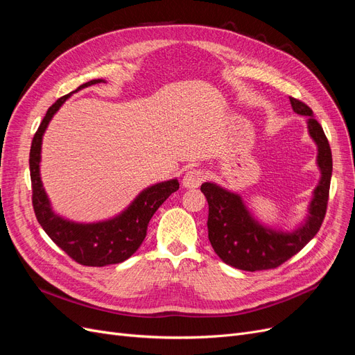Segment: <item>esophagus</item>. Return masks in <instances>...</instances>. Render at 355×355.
<instances>
[{
	"label": "esophagus",
	"mask_w": 355,
	"mask_h": 355,
	"mask_svg": "<svg viewBox=\"0 0 355 355\" xmlns=\"http://www.w3.org/2000/svg\"><path fill=\"white\" fill-rule=\"evenodd\" d=\"M202 180H204V171L200 168H192L187 171L182 184H184V187L188 189H196L202 184Z\"/></svg>",
	"instance_id": "34e87169"
}]
</instances>
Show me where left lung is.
I'll use <instances>...</instances> for the list:
<instances>
[{
    "label": "left lung",
    "mask_w": 355,
    "mask_h": 355,
    "mask_svg": "<svg viewBox=\"0 0 355 355\" xmlns=\"http://www.w3.org/2000/svg\"><path fill=\"white\" fill-rule=\"evenodd\" d=\"M290 103L296 114L308 116L309 135L318 145L317 163L321 170L309 216L302 228L290 234L268 230L250 216L240 196L210 182L201 185L209 202L207 228L213 250L225 263L243 271L274 270L283 265L315 237L326 216L333 168L330 145L313 110L295 98H290Z\"/></svg>",
    "instance_id": "left-lung-1"
}]
</instances>
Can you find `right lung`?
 Here are the masks:
<instances>
[{
	"label": "right lung",
	"instance_id": "right-lung-1",
	"mask_svg": "<svg viewBox=\"0 0 355 355\" xmlns=\"http://www.w3.org/2000/svg\"><path fill=\"white\" fill-rule=\"evenodd\" d=\"M102 80H92L75 90L78 92ZM71 94L62 96L53 103L32 139L29 153V170L32 184V207H34L38 223L49 237L65 252L72 261L84 266H105L120 263L128 259L146 237L148 223L154 213L173 192L179 189L176 179L161 182L145 189L132 206H128L120 216L99 223H73L59 218L50 209V202L40 179V153L41 139L44 135L51 116L56 114L62 103Z\"/></svg>",
	"mask_w": 355,
	"mask_h": 355
}]
</instances>
